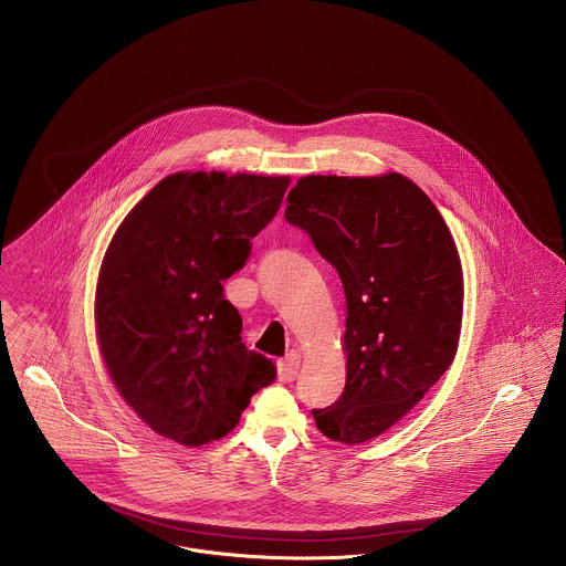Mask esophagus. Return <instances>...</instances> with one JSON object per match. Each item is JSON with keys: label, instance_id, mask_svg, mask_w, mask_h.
<instances>
[{"label": "esophagus", "instance_id": "obj_1", "mask_svg": "<svg viewBox=\"0 0 566 566\" xmlns=\"http://www.w3.org/2000/svg\"><path fill=\"white\" fill-rule=\"evenodd\" d=\"M298 377V355L290 353L283 361H279V381L292 384Z\"/></svg>", "mask_w": 566, "mask_h": 566}]
</instances>
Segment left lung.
Masks as SVG:
<instances>
[{"label": "left lung", "instance_id": "1", "mask_svg": "<svg viewBox=\"0 0 566 566\" xmlns=\"http://www.w3.org/2000/svg\"><path fill=\"white\" fill-rule=\"evenodd\" d=\"M285 220L337 270L346 296V386L314 409L326 438L381 436L451 366L464 279L455 242L427 193L401 174L307 176Z\"/></svg>", "mask_w": 566, "mask_h": 566}]
</instances>
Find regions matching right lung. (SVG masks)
I'll return each mask as SVG.
<instances>
[{"mask_svg":"<svg viewBox=\"0 0 566 566\" xmlns=\"http://www.w3.org/2000/svg\"><path fill=\"white\" fill-rule=\"evenodd\" d=\"M287 176L180 171L119 224L97 290L95 328L108 375L137 416L185 447L224 438L276 366L242 342L222 281L276 216Z\"/></svg>","mask_w":566,"mask_h":566,"instance_id":"add662e5","label":"right lung"}]
</instances>
